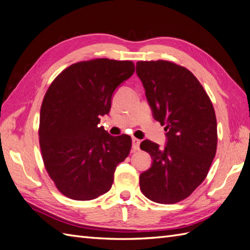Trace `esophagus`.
I'll use <instances>...</instances> for the list:
<instances>
[{
    "label": "esophagus",
    "mask_w": 250,
    "mask_h": 250,
    "mask_svg": "<svg viewBox=\"0 0 250 250\" xmlns=\"http://www.w3.org/2000/svg\"><path fill=\"white\" fill-rule=\"evenodd\" d=\"M140 143H141V141H140L139 139L137 138H132V150H138L139 147H140Z\"/></svg>",
    "instance_id": "obj_1"
}]
</instances>
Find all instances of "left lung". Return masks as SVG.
Masks as SVG:
<instances>
[{
	"label": "left lung",
	"mask_w": 250,
	"mask_h": 250,
	"mask_svg": "<svg viewBox=\"0 0 250 250\" xmlns=\"http://www.w3.org/2000/svg\"><path fill=\"white\" fill-rule=\"evenodd\" d=\"M137 75L154 119L167 131L163 148L149 140L140 145L153 159L140 175V188L155 203H178L205 180L215 157L214 108L197 78L184 66L166 60L138 62Z\"/></svg>",
	"instance_id": "1"
}]
</instances>
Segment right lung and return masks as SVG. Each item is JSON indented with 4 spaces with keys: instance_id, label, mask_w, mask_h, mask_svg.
<instances>
[{
    "instance_id": "right-lung-1",
    "label": "right lung",
    "mask_w": 250,
    "mask_h": 250,
    "mask_svg": "<svg viewBox=\"0 0 250 250\" xmlns=\"http://www.w3.org/2000/svg\"><path fill=\"white\" fill-rule=\"evenodd\" d=\"M135 72L132 62L107 58L70 65L54 79L40 111L39 142L44 167L64 196L91 200L110 190L131 138L99 127L112 95Z\"/></svg>"
}]
</instances>
